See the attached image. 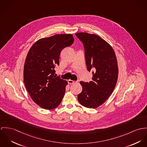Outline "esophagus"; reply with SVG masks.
<instances>
[{
    "instance_id": "34e87169",
    "label": "esophagus",
    "mask_w": 147,
    "mask_h": 147,
    "mask_svg": "<svg viewBox=\"0 0 147 147\" xmlns=\"http://www.w3.org/2000/svg\"><path fill=\"white\" fill-rule=\"evenodd\" d=\"M67 82H68V83H69V84H71L74 83H75V81H73V80H68V81H67Z\"/></svg>"
}]
</instances>
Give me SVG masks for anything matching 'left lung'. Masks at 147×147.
<instances>
[{
  "mask_svg": "<svg viewBox=\"0 0 147 147\" xmlns=\"http://www.w3.org/2000/svg\"><path fill=\"white\" fill-rule=\"evenodd\" d=\"M83 45L87 70L92 72V81H81V92L78 100L82 105L96 108L102 104L114 90L118 69L114 50L103 39L95 34H76Z\"/></svg>",
  "mask_w": 147,
  "mask_h": 147,
  "instance_id": "1",
  "label": "left lung"
}]
</instances>
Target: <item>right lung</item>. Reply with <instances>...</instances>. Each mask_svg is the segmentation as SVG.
<instances>
[{
	"instance_id": "add662e5",
	"label": "right lung",
	"mask_w": 147,
	"mask_h": 147,
	"mask_svg": "<svg viewBox=\"0 0 147 147\" xmlns=\"http://www.w3.org/2000/svg\"><path fill=\"white\" fill-rule=\"evenodd\" d=\"M71 34H57L36 41L29 50L24 68L25 87L33 101L42 108L59 105L67 82L56 76L61 51L74 42Z\"/></svg>"
}]
</instances>
